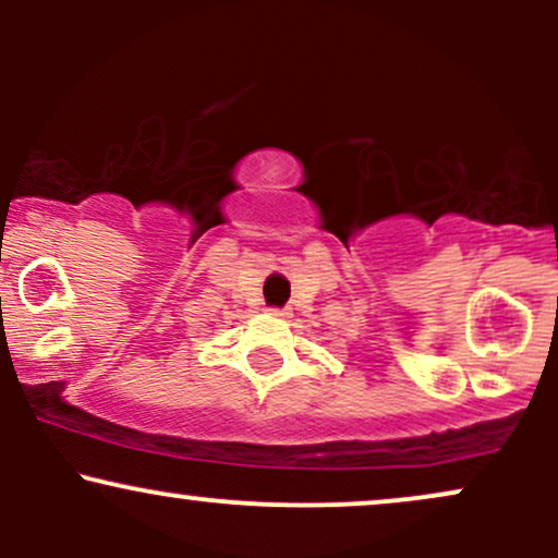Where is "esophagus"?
I'll list each match as a JSON object with an SVG mask.
<instances>
[{
    "label": "esophagus",
    "instance_id": "1",
    "mask_svg": "<svg viewBox=\"0 0 558 558\" xmlns=\"http://www.w3.org/2000/svg\"><path fill=\"white\" fill-rule=\"evenodd\" d=\"M267 312H270L272 317H288V310H280V306H270Z\"/></svg>",
    "mask_w": 558,
    "mask_h": 558
}]
</instances>
